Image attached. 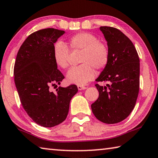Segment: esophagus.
<instances>
[{"label": "esophagus", "instance_id": "esophagus-1", "mask_svg": "<svg viewBox=\"0 0 158 158\" xmlns=\"http://www.w3.org/2000/svg\"><path fill=\"white\" fill-rule=\"evenodd\" d=\"M77 89L78 90H84V89H86L87 87H85V86H82V85H77Z\"/></svg>", "mask_w": 158, "mask_h": 158}]
</instances>
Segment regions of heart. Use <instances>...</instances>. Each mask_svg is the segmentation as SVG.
Listing matches in <instances>:
<instances>
[{
  "label": "heart",
  "mask_w": 158,
  "mask_h": 158,
  "mask_svg": "<svg viewBox=\"0 0 158 158\" xmlns=\"http://www.w3.org/2000/svg\"><path fill=\"white\" fill-rule=\"evenodd\" d=\"M69 44L73 50L82 51L80 62L82 64L71 68L66 74L70 83L77 85H86L96 76L94 68L101 70L106 67L109 61L107 46L99 41L98 38L89 32H80L69 40ZM69 51L63 43L58 41L53 46V58L59 67L69 66Z\"/></svg>",
  "instance_id": "1"
}]
</instances>
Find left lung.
<instances>
[{
    "mask_svg": "<svg viewBox=\"0 0 158 158\" xmlns=\"http://www.w3.org/2000/svg\"><path fill=\"white\" fill-rule=\"evenodd\" d=\"M107 42L109 61L97 82H108L106 86H95L99 92L92 104L93 114L105 123L121 122L134 109L139 90V58L130 39L115 27H100Z\"/></svg>",
    "mask_w": 158,
    "mask_h": 158,
    "instance_id": "8db88e82",
    "label": "left lung"
}]
</instances>
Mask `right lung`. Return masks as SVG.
<instances>
[{"label": "right lung", "mask_w": 158, "mask_h": 158, "mask_svg": "<svg viewBox=\"0 0 158 158\" xmlns=\"http://www.w3.org/2000/svg\"><path fill=\"white\" fill-rule=\"evenodd\" d=\"M64 30H40L22 44L16 55L14 74L21 103L29 117L41 126L51 128L63 122L69 104L77 92L76 85L49 91V85L60 84L64 78L53 58V46ZM57 86V85H56Z\"/></svg>", "instance_id": "1"}]
</instances>
